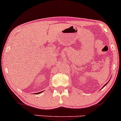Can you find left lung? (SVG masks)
Listing matches in <instances>:
<instances>
[{
  "label": "left lung",
  "instance_id": "1",
  "mask_svg": "<svg viewBox=\"0 0 121 121\" xmlns=\"http://www.w3.org/2000/svg\"><path fill=\"white\" fill-rule=\"evenodd\" d=\"M107 84H108V83H106V84H105V85H104V86H106V85Z\"/></svg>",
  "mask_w": 121,
  "mask_h": 121
}]
</instances>
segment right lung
Listing matches in <instances>:
<instances>
[{"instance_id": "obj_1", "label": "right lung", "mask_w": 121, "mask_h": 121, "mask_svg": "<svg viewBox=\"0 0 121 121\" xmlns=\"http://www.w3.org/2000/svg\"><path fill=\"white\" fill-rule=\"evenodd\" d=\"M43 92V91H41V92H39V93H37H37H42Z\"/></svg>"}]
</instances>
